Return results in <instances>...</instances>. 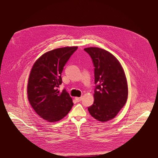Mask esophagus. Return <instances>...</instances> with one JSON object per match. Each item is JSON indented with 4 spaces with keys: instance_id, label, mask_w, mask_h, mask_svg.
<instances>
[{
    "instance_id": "1",
    "label": "esophagus",
    "mask_w": 158,
    "mask_h": 158,
    "mask_svg": "<svg viewBox=\"0 0 158 158\" xmlns=\"http://www.w3.org/2000/svg\"><path fill=\"white\" fill-rule=\"evenodd\" d=\"M75 99L77 102H80L82 101V97H80V98H75Z\"/></svg>"
}]
</instances>
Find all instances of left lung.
Masks as SVG:
<instances>
[{
    "label": "left lung",
    "mask_w": 158,
    "mask_h": 158,
    "mask_svg": "<svg viewBox=\"0 0 158 158\" xmlns=\"http://www.w3.org/2000/svg\"><path fill=\"white\" fill-rule=\"evenodd\" d=\"M94 66V101L88 110L101 122L112 119L125 105L128 87L124 71L118 60L99 48H85Z\"/></svg>",
    "instance_id": "obj_1"
}]
</instances>
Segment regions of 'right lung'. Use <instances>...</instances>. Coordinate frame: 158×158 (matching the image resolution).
Instances as JSON below:
<instances>
[{"mask_svg":"<svg viewBox=\"0 0 158 158\" xmlns=\"http://www.w3.org/2000/svg\"><path fill=\"white\" fill-rule=\"evenodd\" d=\"M77 47H65L49 51L41 56L31 69L27 85L28 100L36 113L48 122L64 118L71 109L73 102L62 84L61 73L66 62Z\"/></svg>","mask_w":158,"mask_h":158,"instance_id":"obj_1","label":"right lung"}]
</instances>
